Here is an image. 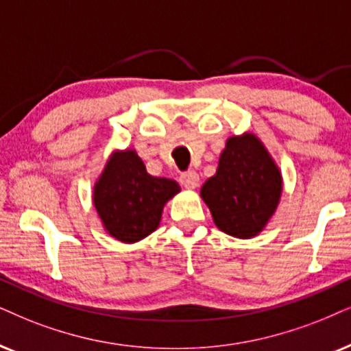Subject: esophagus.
<instances>
[{"instance_id": "obj_1", "label": "esophagus", "mask_w": 351, "mask_h": 351, "mask_svg": "<svg viewBox=\"0 0 351 351\" xmlns=\"http://www.w3.org/2000/svg\"><path fill=\"white\" fill-rule=\"evenodd\" d=\"M180 183L183 184L186 189H196L199 186V175L194 170L181 173Z\"/></svg>"}]
</instances>
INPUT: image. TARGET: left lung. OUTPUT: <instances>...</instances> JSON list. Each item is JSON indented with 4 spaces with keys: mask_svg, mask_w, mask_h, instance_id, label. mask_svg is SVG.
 <instances>
[{
    "mask_svg": "<svg viewBox=\"0 0 351 351\" xmlns=\"http://www.w3.org/2000/svg\"><path fill=\"white\" fill-rule=\"evenodd\" d=\"M282 173L259 137L251 132L228 137L219 168L201 188L221 232L252 238L267 225L280 202Z\"/></svg>",
    "mask_w": 351,
    "mask_h": 351,
    "instance_id": "left-lung-1",
    "label": "left lung"
}]
</instances>
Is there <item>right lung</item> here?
Listing matches in <instances>:
<instances>
[{"label":"right lung","mask_w":351,"mask_h":351,"mask_svg":"<svg viewBox=\"0 0 351 351\" xmlns=\"http://www.w3.org/2000/svg\"><path fill=\"white\" fill-rule=\"evenodd\" d=\"M180 184L149 175L136 150L113 152L94 186V206L110 237L136 243L160 225L165 204Z\"/></svg>","instance_id":"obj_1"}]
</instances>
